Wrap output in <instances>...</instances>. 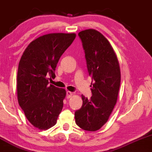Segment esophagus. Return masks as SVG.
Instances as JSON below:
<instances>
[{
	"mask_svg": "<svg viewBox=\"0 0 152 152\" xmlns=\"http://www.w3.org/2000/svg\"><path fill=\"white\" fill-rule=\"evenodd\" d=\"M73 96V93L71 91H66V98H70Z\"/></svg>",
	"mask_w": 152,
	"mask_h": 152,
	"instance_id": "34e87169",
	"label": "esophagus"
}]
</instances>
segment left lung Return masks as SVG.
Here are the masks:
<instances>
[{"instance_id":"left-lung-1","label":"left lung","mask_w":152,"mask_h":152,"mask_svg":"<svg viewBox=\"0 0 152 152\" xmlns=\"http://www.w3.org/2000/svg\"><path fill=\"white\" fill-rule=\"evenodd\" d=\"M85 52L87 68L92 78V97L81 95L83 105L75 112L78 127L84 130H98L107 122L118 100L120 69L114 49L100 32L94 29L78 33Z\"/></svg>"}]
</instances>
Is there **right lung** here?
Wrapping results in <instances>:
<instances>
[{
    "mask_svg": "<svg viewBox=\"0 0 152 152\" xmlns=\"http://www.w3.org/2000/svg\"><path fill=\"white\" fill-rule=\"evenodd\" d=\"M74 33H51L33 40L24 51L17 76L18 100L29 122L46 130L55 125L66 91L49 84L56 64L75 38Z\"/></svg>",
    "mask_w": 152,
    "mask_h": 152,
    "instance_id": "1",
    "label": "right lung"
}]
</instances>
